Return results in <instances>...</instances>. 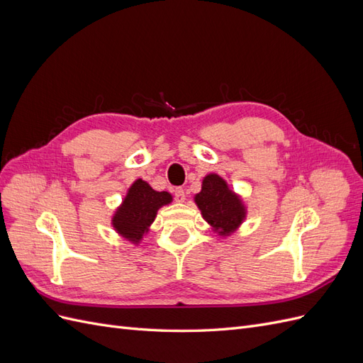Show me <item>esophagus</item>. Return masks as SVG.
Here are the masks:
<instances>
[{
	"instance_id": "obj_1",
	"label": "esophagus",
	"mask_w": 363,
	"mask_h": 363,
	"mask_svg": "<svg viewBox=\"0 0 363 363\" xmlns=\"http://www.w3.org/2000/svg\"><path fill=\"white\" fill-rule=\"evenodd\" d=\"M174 199L177 200L179 203H183V201H184V199H186L184 191H183L182 188H175V189H174Z\"/></svg>"
}]
</instances>
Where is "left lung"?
Returning a JSON list of instances; mask_svg holds the SVG:
<instances>
[{
	"instance_id": "obj_1",
	"label": "left lung",
	"mask_w": 363,
	"mask_h": 363,
	"mask_svg": "<svg viewBox=\"0 0 363 363\" xmlns=\"http://www.w3.org/2000/svg\"><path fill=\"white\" fill-rule=\"evenodd\" d=\"M195 203L203 218L219 235L233 233L245 218L242 201L216 174L206 175L201 192L195 195Z\"/></svg>"
}]
</instances>
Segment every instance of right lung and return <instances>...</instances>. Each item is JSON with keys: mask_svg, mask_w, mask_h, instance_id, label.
Masks as SVG:
<instances>
[{"mask_svg": "<svg viewBox=\"0 0 363 363\" xmlns=\"http://www.w3.org/2000/svg\"><path fill=\"white\" fill-rule=\"evenodd\" d=\"M171 201V194L157 192L147 182L138 179L130 186L123 204L118 207L112 224L121 236L138 244L148 232L159 208Z\"/></svg>", "mask_w": 363, "mask_h": 363, "instance_id": "add662e5", "label": "right lung"}]
</instances>
